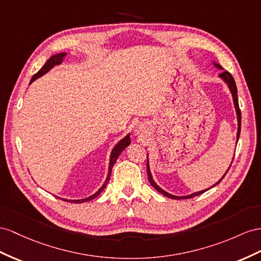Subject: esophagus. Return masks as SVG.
Listing matches in <instances>:
<instances>
[{
    "label": "esophagus",
    "instance_id": "1",
    "mask_svg": "<svg viewBox=\"0 0 261 261\" xmlns=\"http://www.w3.org/2000/svg\"><path fill=\"white\" fill-rule=\"evenodd\" d=\"M144 130H145L144 124H138L137 128H136V133H137V135H140V133L144 132Z\"/></svg>",
    "mask_w": 261,
    "mask_h": 261
}]
</instances>
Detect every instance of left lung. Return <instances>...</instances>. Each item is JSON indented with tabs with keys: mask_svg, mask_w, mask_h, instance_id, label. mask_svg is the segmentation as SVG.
I'll return each mask as SVG.
<instances>
[{
	"mask_svg": "<svg viewBox=\"0 0 261 261\" xmlns=\"http://www.w3.org/2000/svg\"><path fill=\"white\" fill-rule=\"evenodd\" d=\"M214 64V66L215 67H217L218 69H223L222 68V66H219L218 64H216V63H213ZM219 77L222 78L224 82L227 84V86H228V88H229V90H230V92H231V96H232V100H233V106H235V109H236V115H237V121H238V130H237V142H238V139H239V135H240V125H242V113H240V109H239V103H238V96H237V87H236V84H235V80H233V78H232V76H231V73L230 72H228V71H226V70H223L222 72L219 73ZM231 165V164H230ZM230 168V166H229ZM229 168H228V170H229ZM228 170H227V172H228ZM146 172H148V177H149V182H150V184L153 186V188H154L159 193H161V194H163L164 196H166V197H170V198H173V199H183V198H192V197H194V196H197V195H200V194H203L204 192H206V191H208L210 189H207V190H203V191H200V192H196V193H193V194H190V195H186V196H175V195H172V194H170V193H168V192H165L164 190H162L161 188H160V186L154 182V179H153V177H152V174H151V171H150V166H149V158H148V161H146ZM227 172L225 173L224 174V176L227 174ZM224 176L219 179V181L216 183V184H214L212 188H214V186L215 185H217L218 183H220V181H222V179L224 178Z\"/></svg>",
	"mask_w": 261,
	"mask_h": 261,
	"instance_id": "1",
	"label": "left lung"
}]
</instances>
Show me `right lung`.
Segmentation results:
<instances>
[{"mask_svg":"<svg viewBox=\"0 0 261 261\" xmlns=\"http://www.w3.org/2000/svg\"><path fill=\"white\" fill-rule=\"evenodd\" d=\"M65 56H66V53H59V54H56V55H54V56H51V57L48 59V61L45 63V65L42 67V68L39 69V71L36 72L35 75L32 77L30 84H32L33 82H34V80H36L37 78H39L41 76L45 75V73L47 72V71H49L54 66L61 64V63L64 61ZM128 145H130V135H126L122 140H120V141L117 143V145L115 146V148L112 149L111 154H110V162H109L108 176H107L103 185L95 193V194H92L91 196L87 197V198H84V199H66V198H62V199H63V200H66V202H70V203H85V202H88V200H91V199H93L95 197H97V196L100 194V193H101V192L106 189L107 184H108V182H109V178H110V175H111V171H112L113 165H115V163H116V161H117V159L119 158V155L121 154V152H122ZM58 198H61V197H58Z\"/></svg>","mask_w":261,"mask_h":261,"instance_id":"obj_1","label":"right lung"}]
</instances>
